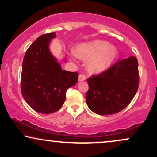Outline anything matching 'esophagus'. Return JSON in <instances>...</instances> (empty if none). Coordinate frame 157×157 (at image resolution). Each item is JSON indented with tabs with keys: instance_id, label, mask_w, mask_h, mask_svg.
<instances>
[{
	"instance_id": "34e87169",
	"label": "esophagus",
	"mask_w": 157,
	"mask_h": 157,
	"mask_svg": "<svg viewBox=\"0 0 157 157\" xmlns=\"http://www.w3.org/2000/svg\"><path fill=\"white\" fill-rule=\"evenodd\" d=\"M86 79V75H83V74H80V75H79V78H78V80L79 81H83Z\"/></svg>"
}]
</instances>
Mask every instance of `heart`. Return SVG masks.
<instances>
[{"instance_id":"obj_1","label":"heart","mask_w":157,"mask_h":157,"mask_svg":"<svg viewBox=\"0 0 157 157\" xmlns=\"http://www.w3.org/2000/svg\"><path fill=\"white\" fill-rule=\"evenodd\" d=\"M75 55L82 60H90L88 63L90 72L100 73L109 67L117 55V51L108 42L96 40L79 45Z\"/></svg>"}]
</instances>
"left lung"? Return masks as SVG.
Returning a JSON list of instances; mask_svg holds the SVG:
<instances>
[{
	"label": "left lung",
	"instance_id": "1",
	"mask_svg": "<svg viewBox=\"0 0 157 157\" xmlns=\"http://www.w3.org/2000/svg\"><path fill=\"white\" fill-rule=\"evenodd\" d=\"M89 108L100 115L113 114L132 101L139 88L138 60L134 56L119 60L108 69L87 79Z\"/></svg>",
	"mask_w": 157,
	"mask_h": 157
}]
</instances>
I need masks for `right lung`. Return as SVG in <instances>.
<instances>
[{
	"instance_id": "obj_1",
	"label": "right lung",
	"mask_w": 157,
	"mask_h": 157,
	"mask_svg": "<svg viewBox=\"0 0 157 157\" xmlns=\"http://www.w3.org/2000/svg\"><path fill=\"white\" fill-rule=\"evenodd\" d=\"M55 37L51 32L37 37L26 50L22 65V96L32 109L46 114L62 107L67 90L78 81V73L62 70L50 53L48 44Z\"/></svg>"
}]
</instances>
